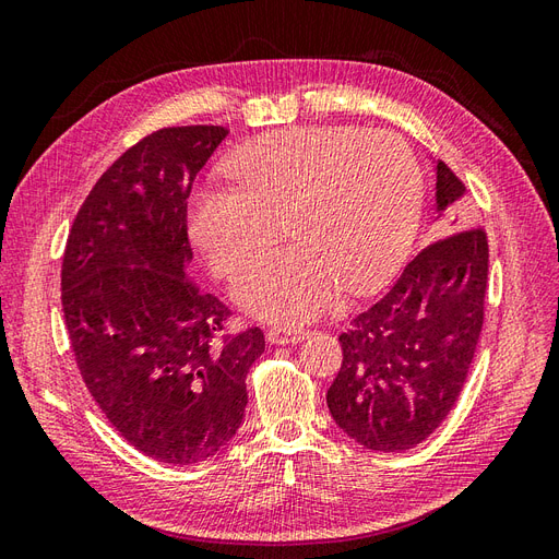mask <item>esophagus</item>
<instances>
[{
  "label": "esophagus",
  "instance_id": "1",
  "mask_svg": "<svg viewBox=\"0 0 559 559\" xmlns=\"http://www.w3.org/2000/svg\"><path fill=\"white\" fill-rule=\"evenodd\" d=\"M306 337H308V331H302V329H296V331L270 329L267 331V343H273V345H294V343L306 341Z\"/></svg>",
  "mask_w": 559,
  "mask_h": 559
}]
</instances>
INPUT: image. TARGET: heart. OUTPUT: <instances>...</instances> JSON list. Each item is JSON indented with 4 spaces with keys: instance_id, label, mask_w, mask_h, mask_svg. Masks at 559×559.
<instances>
[{
    "instance_id": "obj_1",
    "label": "heart",
    "mask_w": 559,
    "mask_h": 559,
    "mask_svg": "<svg viewBox=\"0 0 559 559\" xmlns=\"http://www.w3.org/2000/svg\"><path fill=\"white\" fill-rule=\"evenodd\" d=\"M230 170L238 183H200L191 198V235L214 273L233 277L280 223L295 240L235 282V300L251 314L302 324L341 286L376 289L408 257L425 179L392 132L289 128L240 151Z\"/></svg>"
}]
</instances>
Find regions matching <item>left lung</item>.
I'll return each mask as SVG.
<instances>
[{"mask_svg": "<svg viewBox=\"0 0 559 559\" xmlns=\"http://www.w3.org/2000/svg\"><path fill=\"white\" fill-rule=\"evenodd\" d=\"M462 195V179L438 160V210ZM448 222L454 226L460 214ZM487 261L483 226L438 235L405 265L392 289L337 337L343 366L326 403L335 425L359 445L403 452L443 425L483 331Z\"/></svg>", "mask_w": 559, "mask_h": 559, "instance_id": "left-lung-1", "label": "left lung"}]
</instances>
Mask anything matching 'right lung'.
Wrapping results in <instances>:
<instances>
[{"instance_id": "obj_1", "label": "right lung", "mask_w": 559, "mask_h": 559, "mask_svg": "<svg viewBox=\"0 0 559 559\" xmlns=\"http://www.w3.org/2000/svg\"><path fill=\"white\" fill-rule=\"evenodd\" d=\"M226 134L179 126L130 146L83 200L62 257L83 382L134 450L173 466L205 462L240 429L245 380L265 349L259 326L224 335L230 310L186 273V200Z\"/></svg>"}]
</instances>
